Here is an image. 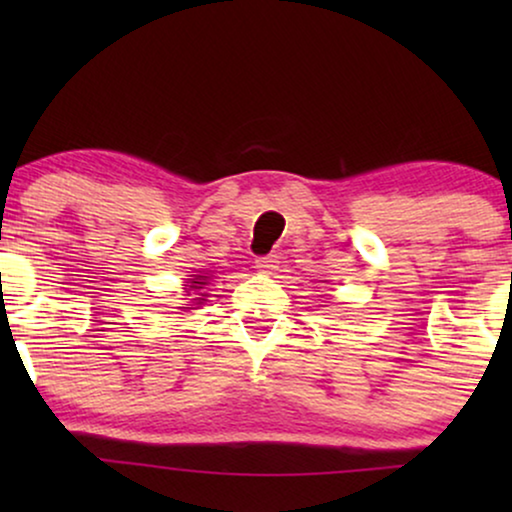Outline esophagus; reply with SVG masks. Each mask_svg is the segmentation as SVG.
Masks as SVG:
<instances>
[{
	"label": "esophagus",
	"mask_w": 512,
	"mask_h": 512,
	"mask_svg": "<svg viewBox=\"0 0 512 512\" xmlns=\"http://www.w3.org/2000/svg\"><path fill=\"white\" fill-rule=\"evenodd\" d=\"M256 268L261 270V272H268V275H272V272H275V270L279 268V258H277V256H263V258H258Z\"/></svg>",
	"instance_id": "esophagus-1"
}]
</instances>
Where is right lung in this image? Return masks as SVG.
Instances as JSON below:
<instances>
[{
	"instance_id": "right-lung-1",
	"label": "right lung",
	"mask_w": 512,
	"mask_h": 512,
	"mask_svg": "<svg viewBox=\"0 0 512 512\" xmlns=\"http://www.w3.org/2000/svg\"><path fill=\"white\" fill-rule=\"evenodd\" d=\"M195 279H202V282H193V286H191V289H202V286H205L207 284V279L205 277H202V275H195ZM202 300V298H200Z\"/></svg>"
}]
</instances>
